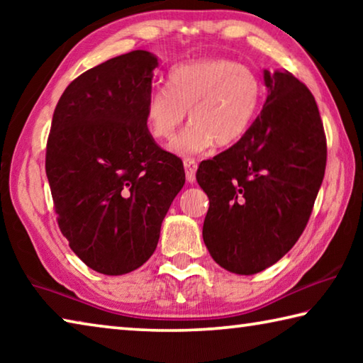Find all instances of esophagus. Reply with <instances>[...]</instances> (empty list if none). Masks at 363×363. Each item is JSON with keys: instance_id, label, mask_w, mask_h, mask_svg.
Listing matches in <instances>:
<instances>
[{"instance_id": "esophagus-1", "label": "esophagus", "mask_w": 363, "mask_h": 363, "mask_svg": "<svg viewBox=\"0 0 363 363\" xmlns=\"http://www.w3.org/2000/svg\"><path fill=\"white\" fill-rule=\"evenodd\" d=\"M184 169H186V179L189 184L195 182V173H196V162L194 158L184 160Z\"/></svg>"}]
</instances>
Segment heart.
<instances>
[{
	"label": "heart",
	"mask_w": 363,
	"mask_h": 363,
	"mask_svg": "<svg viewBox=\"0 0 363 363\" xmlns=\"http://www.w3.org/2000/svg\"><path fill=\"white\" fill-rule=\"evenodd\" d=\"M262 84L248 65L230 59H199L168 72V89H153L145 99L144 120L150 136L169 140L186 120L190 125L169 149L192 155L214 144L229 147L243 139L259 110Z\"/></svg>",
	"instance_id": "b5f03b06"
}]
</instances>
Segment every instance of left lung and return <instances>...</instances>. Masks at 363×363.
<instances>
[{
	"mask_svg": "<svg viewBox=\"0 0 363 363\" xmlns=\"http://www.w3.org/2000/svg\"><path fill=\"white\" fill-rule=\"evenodd\" d=\"M267 99L230 149L201 162L196 181L210 199L203 242L214 261L253 275L284 257L311 218L327 164L314 96L290 72L264 70Z\"/></svg>",
	"mask_w": 363,
	"mask_h": 363,
	"instance_id": "1",
	"label": "left lung"
}]
</instances>
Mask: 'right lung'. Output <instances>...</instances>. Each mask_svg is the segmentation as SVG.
I'll return each mask as SVG.
<instances>
[{
	"mask_svg": "<svg viewBox=\"0 0 363 363\" xmlns=\"http://www.w3.org/2000/svg\"><path fill=\"white\" fill-rule=\"evenodd\" d=\"M157 67L140 49L93 67L67 86L52 115L46 176L59 229L99 274L123 275L149 259L186 182L181 160L145 126Z\"/></svg>",
	"mask_w": 363,
	"mask_h": 363,
	"instance_id": "right-lung-1",
	"label": "right lung"
}]
</instances>
